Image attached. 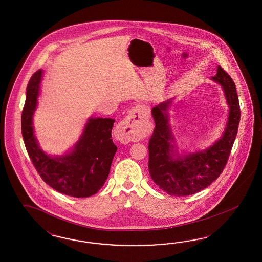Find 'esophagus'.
<instances>
[{
  "label": "esophagus",
  "instance_id": "1",
  "mask_svg": "<svg viewBox=\"0 0 262 262\" xmlns=\"http://www.w3.org/2000/svg\"><path fill=\"white\" fill-rule=\"evenodd\" d=\"M146 117V111L141 105H136L127 113L115 128V136L120 142L128 143L136 138Z\"/></svg>",
  "mask_w": 262,
  "mask_h": 262
}]
</instances>
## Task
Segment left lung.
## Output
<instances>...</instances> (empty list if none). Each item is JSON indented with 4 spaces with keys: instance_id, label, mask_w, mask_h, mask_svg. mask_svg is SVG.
I'll return each mask as SVG.
<instances>
[{
    "instance_id": "8db88e82",
    "label": "left lung",
    "mask_w": 262,
    "mask_h": 262,
    "mask_svg": "<svg viewBox=\"0 0 262 262\" xmlns=\"http://www.w3.org/2000/svg\"><path fill=\"white\" fill-rule=\"evenodd\" d=\"M211 79L222 86L230 112L221 138L206 150L183 156L178 152L167 113L172 100L151 110L156 126L148 147L149 172L154 183L169 195L188 196L205 189L222 174L228 162L237 135L240 105L235 84L221 66H218L217 74Z\"/></svg>"
}]
</instances>
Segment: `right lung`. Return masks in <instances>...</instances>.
I'll use <instances>...</instances> for the list:
<instances>
[{
  "mask_svg": "<svg viewBox=\"0 0 262 262\" xmlns=\"http://www.w3.org/2000/svg\"><path fill=\"white\" fill-rule=\"evenodd\" d=\"M42 70L35 72L27 86L21 126L25 146L41 179L68 196L85 198L103 187L117 151L111 130L115 120L89 118L73 151L51 157L42 151L33 134L32 116L37 105Z\"/></svg>",
  "mask_w": 262,
  "mask_h": 262,
  "instance_id": "right-lung-1",
  "label": "right lung"
}]
</instances>
